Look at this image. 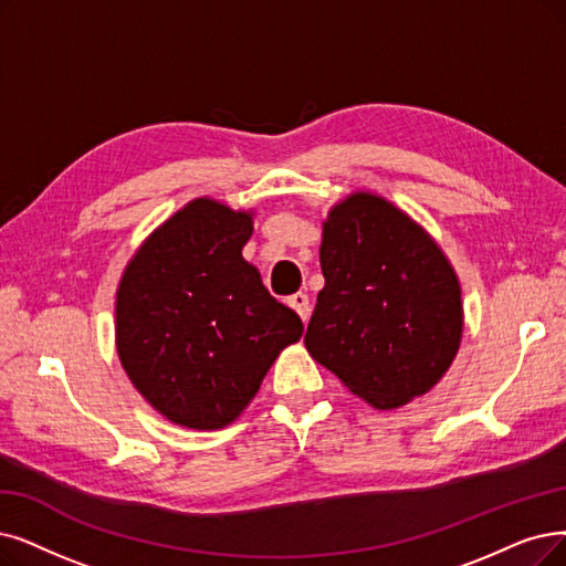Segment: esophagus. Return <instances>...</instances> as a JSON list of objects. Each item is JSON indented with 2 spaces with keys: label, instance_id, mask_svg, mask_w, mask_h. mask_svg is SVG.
I'll list each match as a JSON object with an SVG mask.
<instances>
[{
  "label": "esophagus",
  "instance_id": "obj_1",
  "mask_svg": "<svg viewBox=\"0 0 566 566\" xmlns=\"http://www.w3.org/2000/svg\"><path fill=\"white\" fill-rule=\"evenodd\" d=\"M287 304L295 308L300 313V318L306 323L308 315H311V304H308V295H304V292H297V295H292L287 300Z\"/></svg>",
  "mask_w": 566,
  "mask_h": 566
}]
</instances>
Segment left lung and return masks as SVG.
Instances as JSON below:
<instances>
[{"mask_svg":"<svg viewBox=\"0 0 566 566\" xmlns=\"http://www.w3.org/2000/svg\"><path fill=\"white\" fill-rule=\"evenodd\" d=\"M325 287L304 344L313 359L376 409L437 386L462 336L453 266L422 228L376 195H350L327 216Z\"/></svg>","mask_w":566,"mask_h":566,"instance_id":"8db88e82","label":"left lung"}]
</instances>
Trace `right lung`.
<instances>
[{"mask_svg": "<svg viewBox=\"0 0 566 566\" xmlns=\"http://www.w3.org/2000/svg\"><path fill=\"white\" fill-rule=\"evenodd\" d=\"M251 234L248 213L195 199L125 269L118 355L134 388L176 424H230L304 332L241 258Z\"/></svg>", "mask_w": 566, "mask_h": 566, "instance_id": "obj_1", "label": "right lung"}]
</instances>
